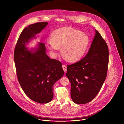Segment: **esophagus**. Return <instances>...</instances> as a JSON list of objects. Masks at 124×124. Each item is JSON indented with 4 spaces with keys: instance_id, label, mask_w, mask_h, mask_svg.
Returning a JSON list of instances; mask_svg holds the SVG:
<instances>
[{
    "instance_id": "esophagus-1",
    "label": "esophagus",
    "mask_w": 124,
    "mask_h": 124,
    "mask_svg": "<svg viewBox=\"0 0 124 124\" xmlns=\"http://www.w3.org/2000/svg\"><path fill=\"white\" fill-rule=\"evenodd\" d=\"M62 68H63V70H64V72H65V73H66V72H67V67H66V66L65 65H64L62 66Z\"/></svg>"
}]
</instances>
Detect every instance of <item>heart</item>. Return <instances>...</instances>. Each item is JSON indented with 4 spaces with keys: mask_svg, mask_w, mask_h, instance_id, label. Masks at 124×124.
Instances as JSON below:
<instances>
[{
    "mask_svg": "<svg viewBox=\"0 0 124 124\" xmlns=\"http://www.w3.org/2000/svg\"><path fill=\"white\" fill-rule=\"evenodd\" d=\"M89 43L86 34L70 27H63L52 33L51 38L46 42V46L53 57H57L62 47L65 57L70 61H75L84 55Z\"/></svg>",
    "mask_w": 124,
    "mask_h": 124,
    "instance_id": "obj_1",
    "label": "heart"
}]
</instances>
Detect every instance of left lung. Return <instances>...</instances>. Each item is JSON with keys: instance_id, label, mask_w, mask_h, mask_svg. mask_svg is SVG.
<instances>
[{"instance_id": "obj_1", "label": "left lung", "mask_w": 124, "mask_h": 124, "mask_svg": "<svg viewBox=\"0 0 124 124\" xmlns=\"http://www.w3.org/2000/svg\"><path fill=\"white\" fill-rule=\"evenodd\" d=\"M108 56L107 44L95 30L86 56L78 62L67 66L66 76L71 84L70 96L75 103H87L97 95L107 77Z\"/></svg>"}]
</instances>
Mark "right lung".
<instances>
[{
    "label": "right lung",
    "instance_id": "1",
    "mask_svg": "<svg viewBox=\"0 0 124 124\" xmlns=\"http://www.w3.org/2000/svg\"><path fill=\"white\" fill-rule=\"evenodd\" d=\"M48 24L38 23L25 27L17 40L14 52L17 77L25 94L40 103L50 102L54 98V84L64 74L62 63L51 59L46 54L44 43L29 49L26 45Z\"/></svg>",
    "mask_w": 124,
    "mask_h": 124
}]
</instances>
